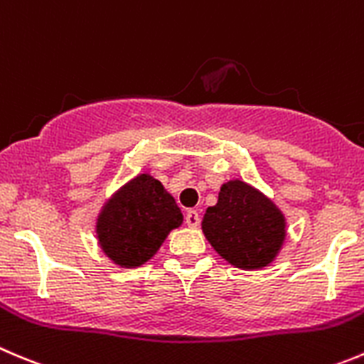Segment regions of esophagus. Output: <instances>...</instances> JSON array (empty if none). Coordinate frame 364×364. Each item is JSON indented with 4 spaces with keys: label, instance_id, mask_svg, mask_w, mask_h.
I'll list each match as a JSON object with an SVG mask.
<instances>
[{
    "label": "esophagus",
    "instance_id": "34e87169",
    "mask_svg": "<svg viewBox=\"0 0 364 364\" xmlns=\"http://www.w3.org/2000/svg\"><path fill=\"white\" fill-rule=\"evenodd\" d=\"M185 222L188 228H197L200 224V217L196 210H188L185 215Z\"/></svg>",
    "mask_w": 364,
    "mask_h": 364
}]
</instances>
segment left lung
I'll return each mask as SVG.
<instances>
[{
	"mask_svg": "<svg viewBox=\"0 0 364 364\" xmlns=\"http://www.w3.org/2000/svg\"><path fill=\"white\" fill-rule=\"evenodd\" d=\"M203 231L231 264L261 268L283 243L284 218L259 192L242 181H229L220 188L218 203L206 210Z\"/></svg>",
	"mask_w": 364,
	"mask_h": 364,
	"instance_id": "8db88e82",
	"label": "left lung"
}]
</instances>
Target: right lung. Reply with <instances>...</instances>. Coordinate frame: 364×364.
Listing matches in <instances>:
<instances>
[{
  "label": "right lung",
  "mask_w": 364,
  "mask_h": 364,
  "mask_svg": "<svg viewBox=\"0 0 364 364\" xmlns=\"http://www.w3.org/2000/svg\"><path fill=\"white\" fill-rule=\"evenodd\" d=\"M181 210L158 179L142 174L126 185L97 218V236L108 257L121 267H140L154 256Z\"/></svg>",
  "instance_id": "obj_1"
}]
</instances>
